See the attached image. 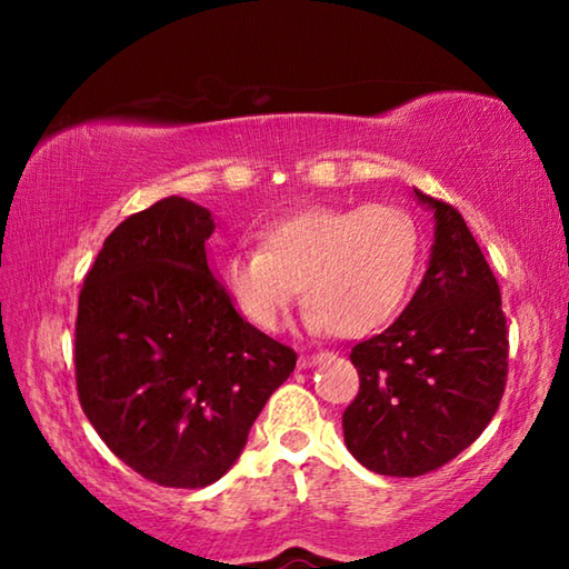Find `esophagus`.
<instances>
[{"instance_id": "1", "label": "esophagus", "mask_w": 569, "mask_h": 569, "mask_svg": "<svg viewBox=\"0 0 569 569\" xmlns=\"http://www.w3.org/2000/svg\"><path fill=\"white\" fill-rule=\"evenodd\" d=\"M323 359H329V353H326V351H321V353H303L301 359H298V366H301V369H308V366L321 363Z\"/></svg>"}]
</instances>
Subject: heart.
<instances>
[{"label": "heart", "mask_w": 569, "mask_h": 569, "mask_svg": "<svg viewBox=\"0 0 569 569\" xmlns=\"http://www.w3.org/2000/svg\"><path fill=\"white\" fill-rule=\"evenodd\" d=\"M258 246L230 250L223 278L238 313L261 331L286 321L301 283L311 331H379L401 311L421 263L417 220L389 203L306 206L266 223Z\"/></svg>", "instance_id": "obj_1"}]
</instances>
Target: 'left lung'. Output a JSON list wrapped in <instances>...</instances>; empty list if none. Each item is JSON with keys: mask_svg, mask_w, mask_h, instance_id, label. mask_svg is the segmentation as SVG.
I'll return each mask as SVG.
<instances>
[{"mask_svg": "<svg viewBox=\"0 0 569 569\" xmlns=\"http://www.w3.org/2000/svg\"><path fill=\"white\" fill-rule=\"evenodd\" d=\"M435 210V246L417 293L387 331L351 349L359 393L343 439L366 469L419 477L475 441L502 401V293L459 210L413 188Z\"/></svg>", "mask_w": 569, "mask_h": 569, "instance_id": "obj_1", "label": "left lung"}]
</instances>
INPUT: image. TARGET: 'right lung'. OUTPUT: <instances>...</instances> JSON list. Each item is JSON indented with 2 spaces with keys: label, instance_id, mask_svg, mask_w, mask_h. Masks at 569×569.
<instances>
[{
  "label": "right lung",
  "instance_id": "1",
  "mask_svg": "<svg viewBox=\"0 0 569 569\" xmlns=\"http://www.w3.org/2000/svg\"><path fill=\"white\" fill-rule=\"evenodd\" d=\"M210 210L170 196L104 238L74 323L77 397L114 457L160 487L213 485L296 351L243 321L210 273Z\"/></svg>",
  "mask_w": 569,
  "mask_h": 569
}]
</instances>
